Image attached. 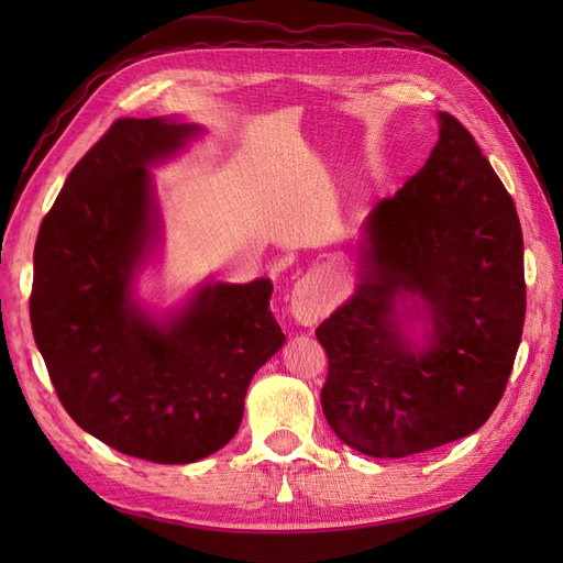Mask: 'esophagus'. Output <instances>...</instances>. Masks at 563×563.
Segmentation results:
<instances>
[{"instance_id":"1","label":"esophagus","mask_w":563,"mask_h":563,"mask_svg":"<svg viewBox=\"0 0 563 563\" xmlns=\"http://www.w3.org/2000/svg\"><path fill=\"white\" fill-rule=\"evenodd\" d=\"M323 312H327V298H323L321 279L312 272V275H305L294 286L291 314L302 327H312L317 319L323 317Z\"/></svg>"}]
</instances>
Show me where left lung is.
I'll return each mask as SVG.
<instances>
[{"mask_svg":"<svg viewBox=\"0 0 563 563\" xmlns=\"http://www.w3.org/2000/svg\"><path fill=\"white\" fill-rule=\"evenodd\" d=\"M430 159L364 223V279L314 331L329 356L321 408L347 446L406 457L479 430L496 411L526 317L515 201L474 135L439 112ZM431 310L433 340L398 335L396 294Z\"/></svg>","mask_w":563,"mask_h":563,"instance_id":"obj_1","label":"left lung"}]
</instances>
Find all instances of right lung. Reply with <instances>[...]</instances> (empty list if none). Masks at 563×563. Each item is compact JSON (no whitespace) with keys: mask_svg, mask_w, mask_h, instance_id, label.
<instances>
[{"mask_svg":"<svg viewBox=\"0 0 563 563\" xmlns=\"http://www.w3.org/2000/svg\"><path fill=\"white\" fill-rule=\"evenodd\" d=\"M195 131L117 119L42 220L30 294L32 333L65 411L119 453L159 465L223 449L253 373L284 345L267 279L201 288L168 327L131 302L155 228L147 164Z\"/></svg>","mask_w":563,"mask_h":563,"instance_id":"add662e5","label":"right lung"}]
</instances>
